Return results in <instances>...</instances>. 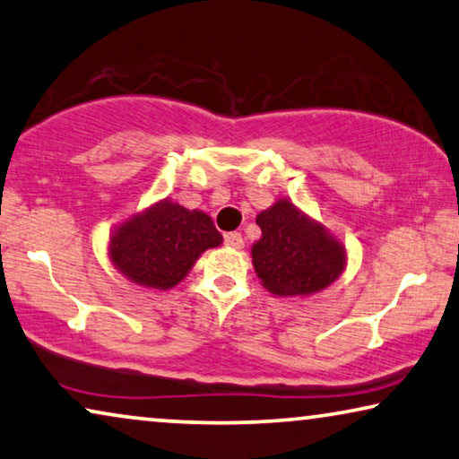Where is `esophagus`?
I'll return each instance as SVG.
<instances>
[{"instance_id":"1","label":"esophagus","mask_w":459,"mask_h":459,"mask_svg":"<svg viewBox=\"0 0 459 459\" xmlns=\"http://www.w3.org/2000/svg\"><path fill=\"white\" fill-rule=\"evenodd\" d=\"M225 246L234 250H242L244 248L242 234H238V231H230V234H225Z\"/></svg>"}]
</instances>
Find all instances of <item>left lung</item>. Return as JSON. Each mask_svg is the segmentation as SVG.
Wrapping results in <instances>:
<instances>
[{
	"mask_svg": "<svg viewBox=\"0 0 459 459\" xmlns=\"http://www.w3.org/2000/svg\"><path fill=\"white\" fill-rule=\"evenodd\" d=\"M261 240L252 244V264L273 296L307 298L327 290L348 264L345 246L290 198H277L256 215Z\"/></svg>",
	"mask_w": 459,
	"mask_h": 459,
	"instance_id": "1",
	"label": "left lung"
}]
</instances>
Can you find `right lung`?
<instances>
[{
  "label": "right lung",
  "mask_w": 459,
  "mask_h": 459,
  "mask_svg": "<svg viewBox=\"0 0 459 459\" xmlns=\"http://www.w3.org/2000/svg\"><path fill=\"white\" fill-rule=\"evenodd\" d=\"M221 242L207 213L165 198L117 225L109 238V258L128 281L165 291L190 273L204 250Z\"/></svg>",
  "instance_id": "add662e5"
}]
</instances>
